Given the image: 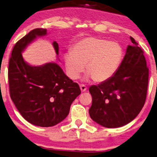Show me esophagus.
<instances>
[{
	"label": "esophagus",
	"mask_w": 157,
	"mask_h": 157,
	"mask_svg": "<svg viewBox=\"0 0 157 157\" xmlns=\"http://www.w3.org/2000/svg\"><path fill=\"white\" fill-rule=\"evenodd\" d=\"M80 90L82 92H85V90H87V87L85 86L84 84H80Z\"/></svg>",
	"instance_id": "1"
}]
</instances>
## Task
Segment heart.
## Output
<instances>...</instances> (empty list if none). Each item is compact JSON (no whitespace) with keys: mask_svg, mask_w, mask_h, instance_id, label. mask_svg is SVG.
<instances>
[{"mask_svg":"<svg viewBox=\"0 0 157 157\" xmlns=\"http://www.w3.org/2000/svg\"><path fill=\"white\" fill-rule=\"evenodd\" d=\"M122 54L117 43L96 37H85L73 45L72 51L64 54L67 75L72 80H77L85 65L88 77L96 82H106L118 70Z\"/></svg>","mask_w":157,"mask_h":157,"instance_id":"1","label":"heart"}]
</instances>
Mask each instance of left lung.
Returning a JSON list of instances; mask_svg holds the SVG:
<instances>
[{"label": "left lung", "mask_w": 157, "mask_h": 157, "mask_svg": "<svg viewBox=\"0 0 157 157\" xmlns=\"http://www.w3.org/2000/svg\"><path fill=\"white\" fill-rule=\"evenodd\" d=\"M132 44L112 78L89 88L92 105L89 114L93 121L108 128L122 127L138 116L146 101L148 68L144 51L130 37Z\"/></svg>", "instance_id": "obj_1"}]
</instances>
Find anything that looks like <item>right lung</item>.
<instances>
[{
    "label": "right lung",
    "instance_id": "1",
    "mask_svg": "<svg viewBox=\"0 0 157 157\" xmlns=\"http://www.w3.org/2000/svg\"><path fill=\"white\" fill-rule=\"evenodd\" d=\"M45 35L46 29L36 28L17 41L9 59L8 77L10 96L21 116L36 126L51 127L67 117L81 90L56 63L33 67L24 61V49ZM53 45L58 55V43Z\"/></svg>",
    "mask_w": 157,
    "mask_h": 157
}]
</instances>
